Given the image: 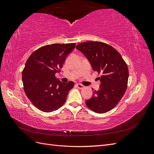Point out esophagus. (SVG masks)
I'll list each match as a JSON object with an SVG mask.
<instances>
[{"label":"esophagus","instance_id":"1","mask_svg":"<svg viewBox=\"0 0 154 154\" xmlns=\"http://www.w3.org/2000/svg\"><path fill=\"white\" fill-rule=\"evenodd\" d=\"M76 87L78 88H80V89H82V88H83L85 87L84 85H83L82 84H80V83H78V84H76Z\"/></svg>","mask_w":154,"mask_h":154}]
</instances>
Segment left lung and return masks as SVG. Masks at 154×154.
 Masks as SVG:
<instances>
[{"instance_id": "obj_1", "label": "left lung", "mask_w": 154, "mask_h": 154, "mask_svg": "<svg viewBox=\"0 0 154 154\" xmlns=\"http://www.w3.org/2000/svg\"><path fill=\"white\" fill-rule=\"evenodd\" d=\"M100 76L98 91L85 101L89 109L98 114L110 111L117 105L127 90L128 69L122 55L111 45L99 41H89L77 45ZM93 90V89H92Z\"/></svg>"}]
</instances>
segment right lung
I'll return each mask as SVG.
<instances>
[{
    "instance_id": "right-lung-1",
    "label": "right lung",
    "mask_w": 154,
    "mask_h": 154,
    "mask_svg": "<svg viewBox=\"0 0 154 154\" xmlns=\"http://www.w3.org/2000/svg\"><path fill=\"white\" fill-rule=\"evenodd\" d=\"M75 43L47 45L35 51L22 71V82L27 97L35 107L45 112L60 108L66 101L73 82L63 83L55 74L60 72L67 55Z\"/></svg>"
}]
</instances>
